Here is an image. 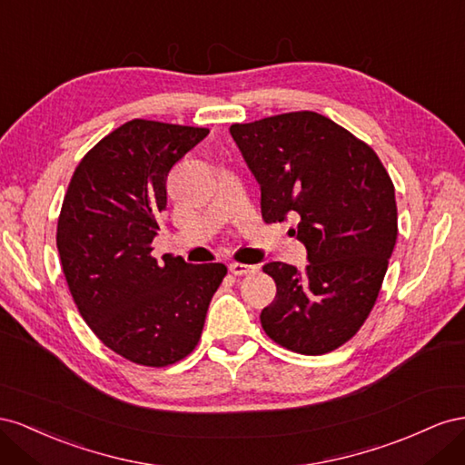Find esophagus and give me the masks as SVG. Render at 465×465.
Wrapping results in <instances>:
<instances>
[{
  "label": "esophagus",
  "mask_w": 465,
  "mask_h": 465,
  "mask_svg": "<svg viewBox=\"0 0 465 465\" xmlns=\"http://www.w3.org/2000/svg\"><path fill=\"white\" fill-rule=\"evenodd\" d=\"M257 267L255 264H243V262H230V272L235 276H243V274H251L255 272Z\"/></svg>",
  "instance_id": "obj_1"
}]
</instances>
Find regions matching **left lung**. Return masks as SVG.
Segmentation results:
<instances>
[{
  "instance_id": "left-lung-1",
  "label": "left lung",
  "mask_w": 465,
  "mask_h": 465,
  "mask_svg": "<svg viewBox=\"0 0 465 465\" xmlns=\"http://www.w3.org/2000/svg\"><path fill=\"white\" fill-rule=\"evenodd\" d=\"M230 134L261 187L267 222L300 216L308 264L267 262L276 282L261 325L300 354L347 342L372 312L397 240L393 183L374 150L331 118L286 113Z\"/></svg>"
}]
</instances>
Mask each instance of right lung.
Here are the masks:
<instances>
[{"mask_svg": "<svg viewBox=\"0 0 465 465\" xmlns=\"http://www.w3.org/2000/svg\"><path fill=\"white\" fill-rule=\"evenodd\" d=\"M208 136L206 128L130 121L93 148L65 193L56 245L85 323L111 351L167 366L201 339L225 264L152 257L167 175Z\"/></svg>", "mask_w": 465, "mask_h": 465, "instance_id": "right-lung-1", "label": "right lung"}]
</instances>
